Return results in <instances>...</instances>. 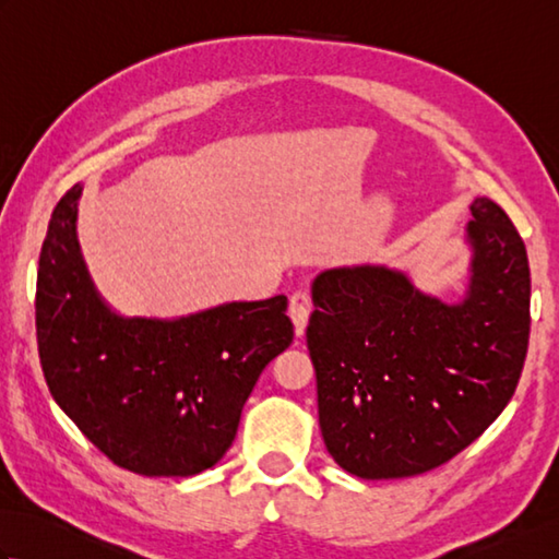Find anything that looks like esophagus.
I'll return each instance as SVG.
<instances>
[{"label":"esophagus","instance_id":"obj_1","mask_svg":"<svg viewBox=\"0 0 559 559\" xmlns=\"http://www.w3.org/2000/svg\"><path fill=\"white\" fill-rule=\"evenodd\" d=\"M312 310H314V305H312L310 293L300 288V290H295V293L290 295L288 314H290V319H293V324H295V334H298V336H302V334H305V326H307V322H310V314H312Z\"/></svg>","mask_w":559,"mask_h":559}]
</instances>
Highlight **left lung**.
<instances>
[{
  "label": "left lung",
  "mask_w": 559,
  "mask_h": 559,
  "mask_svg": "<svg viewBox=\"0 0 559 559\" xmlns=\"http://www.w3.org/2000/svg\"><path fill=\"white\" fill-rule=\"evenodd\" d=\"M468 288L459 302L382 264L312 283L307 348L329 454L365 480L442 466L514 396L531 331L526 245L488 197L471 204Z\"/></svg>",
  "instance_id": "obj_1"
}]
</instances>
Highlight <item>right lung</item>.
Returning <instances> with one entry per match:
<instances>
[{
    "instance_id": "right-lung-1",
    "label": "right lung",
    "mask_w": 559,
    "mask_h": 559,
    "mask_svg": "<svg viewBox=\"0 0 559 559\" xmlns=\"http://www.w3.org/2000/svg\"><path fill=\"white\" fill-rule=\"evenodd\" d=\"M74 185L52 211L38 261L35 331L45 382L117 466L189 478L230 449L261 370L293 343L288 298L223 302L187 317H122L83 261Z\"/></svg>"
}]
</instances>
